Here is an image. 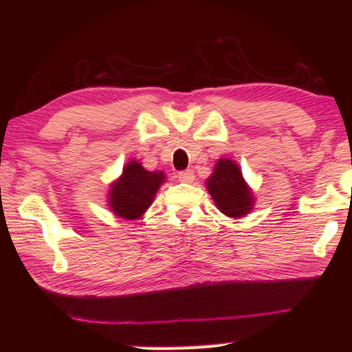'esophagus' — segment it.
Returning <instances> with one entry per match:
<instances>
[{
  "label": "esophagus",
  "instance_id": "obj_1",
  "mask_svg": "<svg viewBox=\"0 0 352 352\" xmlns=\"http://www.w3.org/2000/svg\"><path fill=\"white\" fill-rule=\"evenodd\" d=\"M178 180H180L182 183H192L193 180H195V174H193L192 169H186V170H180L178 172Z\"/></svg>",
  "mask_w": 352,
  "mask_h": 352
}]
</instances>
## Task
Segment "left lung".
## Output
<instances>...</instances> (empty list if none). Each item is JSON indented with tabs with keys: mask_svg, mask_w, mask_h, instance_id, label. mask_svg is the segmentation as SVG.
I'll return each mask as SVG.
<instances>
[{
	"mask_svg": "<svg viewBox=\"0 0 352 352\" xmlns=\"http://www.w3.org/2000/svg\"><path fill=\"white\" fill-rule=\"evenodd\" d=\"M207 189L223 214L241 218L251 210V190L234 162L222 159L216 163L213 174L207 180Z\"/></svg>",
	"mask_w": 352,
	"mask_h": 352,
	"instance_id": "1",
	"label": "left lung"
}]
</instances>
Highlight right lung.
I'll return each mask as SVG.
<instances>
[{
  "mask_svg": "<svg viewBox=\"0 0 352 352\" xmlns=\"http://www.w3.org/2000/svg\"><path fill=\"white\" fill-rule=\"evenodd\" d=\"M164 182L163 172H149L138 162L124 168L122 177L111 186L110 207L124 219H138L151 206L155 192Z\"/></svg>",
  "mask_w": 352,
  "mask_h": 352,
  "instance_id": "right-lung-1",
  "label": "right lung"
}]
</instances>
